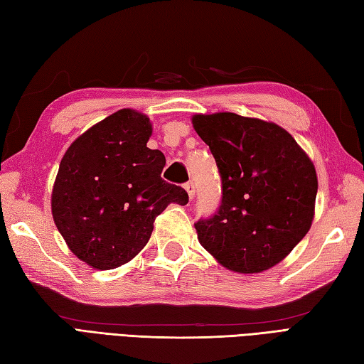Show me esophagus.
<instances>
[{"instance_id": "esophagus-1", "label": "esophagus", "mask_w": 364, "mask_h": 364, "mask_svg": "<svg viewBox=\"0 0 364 364\" xmlns=\"http://www.w3.org/2000/svg\"><path fill=\"white\" fill-rule=\"evenodd\" d=\"M184 189H186V192H188V196H189V200H192L194 198V183L192 181H189V183H186L184 184Z\"/></svg>"}]
</instances>
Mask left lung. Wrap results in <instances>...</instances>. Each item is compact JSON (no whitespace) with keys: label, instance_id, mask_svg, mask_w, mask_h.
<instances>
[{"label":"left lung","instance_id":"1","mask_svg":"<svg viewBox=\"0 0 364 364\" xmlns=\"http://www.w3.org/2000/svg\"><path fill=\"white\" fill-rule=\"evenodd\" d=\"M192 125L222 178L218 213L196 222L200 244L233 272L278 264L311 227L318 194L311 159L272 122L218 112L196 114Z\"/></svg>","mask_w":364,"mask_h":364}]
</instances>
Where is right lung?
<instances>
[{
	"mask_svg": "<svg viewBox=\"0 0 364 364\" xmlns=\"http://www.w3.org/2000/svg\"><path fill=\"white\" fill-rule=\"evenodd\" d=\"M145 114L120 109L68 146L51 194L59 233L76 257L95 269H115L149 242L167 205H186L188 192L161 178L166 158L150 150Z\"/></svg>",
	"mask_w": 364,
	"mask_h": 364,
	"instance_id": "add662e5",
	"label": "right lung"
}]
</instances>
